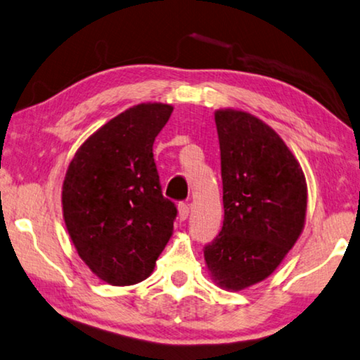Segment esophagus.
<instances>
[{"mask_svg":"<svg viewBox=\"0 0 360 360\" xmlns=\"http://www.w3.org/2000/svg\"><path fill=\"white\" fill-rule=\"evenodd\" d=\"M188 215H190V207H188V204L180 202L179 204V219L180 220H186Z\"/></svg>","mask_w":360,"mask_h":360,"instance_id":"34e87169","label":"esophagus"}]
</instances>
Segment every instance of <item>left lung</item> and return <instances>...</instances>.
Masks as SVG:
<instances>
[{"label":"left lung","instance_id":"1","mask_svg":"<svg viewBox=\"0 0 360 360\" xmlns=\"http://www.w3.org/2000/svg\"><path fill=\"white\" fill-rule=\"evenodd\" d=\"M214 115L224 226L204 250V261L219 288L241 291L272 275L301 236L307 184L272 127L241 109H217Z\"/></svg>","mask_w":360,"mask_h":360}]
</instances>
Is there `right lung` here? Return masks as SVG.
I'll use <instances>...</instances> for the list:
<instances>
[{"label": "right lung", "mask_w": 360, "mask_h": 360, "mask_svg": "<svg viewBox=\"0 0 360 360\" xmlns=\"http://www.w3.org/2000/svg\"><path fill=\"white\" fill-rule=\"evenodd\" d=\"M172 110L164 103L124 110L82 143L65 172V229L82 261L112 286L146 280L174 233L176 209L153 158Z\"/></svg>", "instance_id": "right-lung-1"}]
</instances>
